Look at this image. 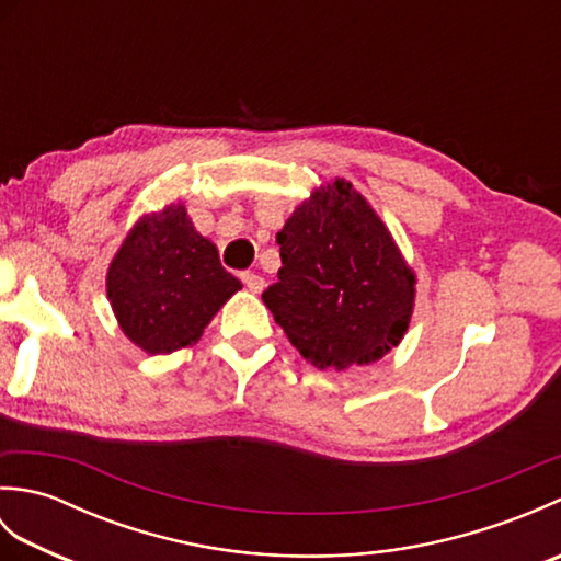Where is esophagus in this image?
Returning <instances> with one entry per match:
<instances>
[{
  "label": "esophagus",
  "mask_w": 561,
  "mask_h": 561,
  "mask_svg": "<svg viewBox=\"0 0 561 561\" xmlns=\"http://www.w3.org/2000/svg\"><path fill=\"white\" fill-rule=\"evenodd\" d=\"M241 282L245 284V287L250 289V291H255V294H260L262 289H265V279L260 277V274H255V272H241Z\"/></svg>",
  "instance_id": "esophagus-1"
}]
</instances>
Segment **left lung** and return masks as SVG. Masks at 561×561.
<instances>
[{
  "mask_svg": "<svg viewBox=\"0 0 561 561\" xmlns=\"http://www.w3.org/2000/svg\"><path fill=\"white\" fill-rule=\"evenodd\" d=\"M277 245L279 279L262 301L304 359L347 368L398 347L412 316L414 274L352 183L316 190L284 224Z\"/></svg>",
  "mask_w": 561,
  "mask_h": 561,
  "instance_id": "1",
  "label": "left lung"
}]
</instances>
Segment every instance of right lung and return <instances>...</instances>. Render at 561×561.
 Returning a JSON list of instances; mask_svg holds the SVG:
<instances>
[{
  "label": "right lung",
  "instance_id": "add662e5",
  "mask_svg": "<svg viewBox=\"0 0 561 561\" xmlns=\"http://www.w3.org/2000/svg\"><path fill=\"white\" fill-rule=\"evenodd\" d=\"M241 289L181 205L141 219L108 270V299L125 335L149 354L195 342Z\"/></svg>",
  "mask_w": 561,
  "mask_h": 561
}]
</instances>
